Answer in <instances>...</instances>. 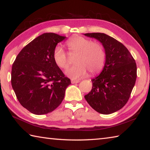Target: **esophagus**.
<instances>
[{
	"instance_id": "34e87169",
	"label": "esophagus",
	"mask_w": 150,
	"mask_h": 150,
	"mask_svg": "<svg viewBox=\"0 0 150 150\" xmlns=\"http://www.w3.org/2000/svg\"><path fill=\"white\" fill-rule=\"evenodd\" d=\"M79 82V81L78 80H71V83H73V84H74V83H77Z\"/></svg>"
}]
</instances>
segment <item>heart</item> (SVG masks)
<instances>
[{
    "mask_svg": "<svg viewBox=\"0 0 150 150\" xmlns=\"http://www.w3.org/2000/svg\"><path fill=\"white\" fill-rule=\"evenodd\" d=\"M67 45L71 55H76V64L66 71L69 77L80 79L87 75L99 73L104 67L106 53L103 45L98 42H93L87 38L76 35L67 41ZM54 62L61 69L69 67V61L67 54L61 45L55 47L53 54Z\"/></svg>",
    "mask_w": 150,
    "mask_h": 150,
    "instance_id": "heart-1",
    "label": "heart"
}]
</instances>
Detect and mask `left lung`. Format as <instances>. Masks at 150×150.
Returning <instances> with one entry per match:
<instances>
[{
  "label": "left lung",
  "instance_id": "8db88e82",
  "mask_svg": "<svg viewBox=\"0 0 150 150\" xmlns=\"http://www.w3.org/2000/svg\"><path fill=\"white\" fill-rule=\"evenodd\" d=\"M102 43L106 62L103 71L93 79L92 89L85 98L98 112L109 115L120 110L129 100L137 77L135 59L118 40L103 33H87Z\"/></svg>",
  "mask_w": 150,
  "mask_h": 150
}]
</instances>
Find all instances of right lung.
<instances>
[{
    "label": "right lung",
    "instance_id": "right-lung-1",
    "mask_svg": "<svg viewBox=\"0 0 150 150\" xmlns=\"http://www.w3.org/2000/svg\"><path fill=\"white\" fill-rule=\"evenodd\" d=\"M65 38L54 33L43 34L23 47L12 64L11 84L17 99L34 115L54 111L71 84L53 58L56 45Z\"/></svg>",
    "mask_w": 150,
    "mask_h": 150
}]
</instances>
